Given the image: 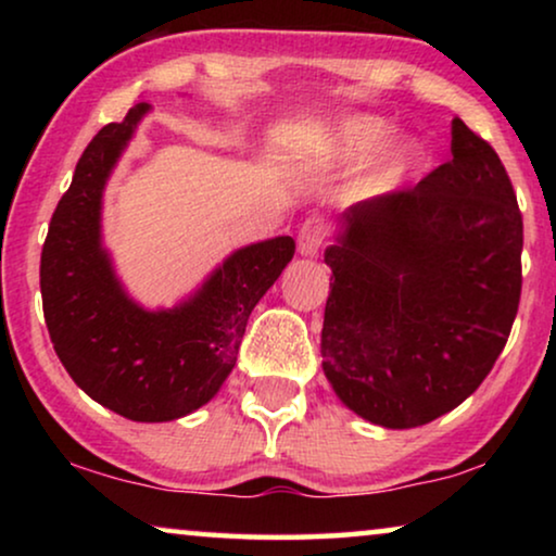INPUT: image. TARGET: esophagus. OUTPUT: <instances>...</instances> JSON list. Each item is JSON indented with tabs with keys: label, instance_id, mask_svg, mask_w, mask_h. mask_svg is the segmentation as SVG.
I'll list each match as a JSON object with an SVG mask.
<instances>
[{
	"label": "esophagus",
	"instance_id": "esophagus-1",
	"mask_svg": "<svg viewBox=\"0 0 556 556\" xmlns=\"http://www.w3.org/2000/svg\"><path fill=\"white\" fill-rule=\"evenodd\" d=\"M326 240V225L321 219H306L299 232L301 255H316Z\"/></svg>",
	"mask_w": 556,
	"mask_h": 556
}]
</instances>
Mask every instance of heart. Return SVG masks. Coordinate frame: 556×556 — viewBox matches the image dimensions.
<instances>
[{
  "instance_id": "obj_1",
  "label": "heart",
  "mask_w": 556,
  "mask_h": 556,
  "mask_svg": "<svg viewBox=\"0 0 556 556\" xmlns=\"http://www.w3.org/2000/svg\"><path fill=\"white\" fill-rule=\"evenodd\" d=\"M390 134V126L384 121L371 118V116H349L339 121L333 126V131L326 136L324 143V162L329 164H356L362 159H367L371 151L382 147V141ZM409 164V149L405 143H394L377 159L375 169L369 172V177L364 179V187L377 189L390 185L392 179H397L405 166Z\"/></svg>"
}]
</instances>
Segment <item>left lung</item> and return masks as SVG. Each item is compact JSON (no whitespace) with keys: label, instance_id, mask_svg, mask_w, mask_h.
Returning <instances> with one entry per match:
<instances>
[{"label":"left lung","instance_id":"8db88e82","mask_svg":"<svg viewBox=\"0 0 556 556\" xmlns=\"http://www.w3.org/2000/svg\"><path fill=\"white\" fill-rule=\"evenodd\" d=\"M451 162L415 187L349 207L324 253V375L382 428L432 422L470 397L511 333L523 223L489 141L460 118Z\"/></svg>","mask_w":556,"mask_h":556}]
</instances>
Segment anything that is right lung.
<instances>
[{
    "label": "right lung",
    "mask_w": 556,
    "mask_h": 556,
    "mask_svg": "<svg viewBox=\"0 0 556 556\" xmlns=\"http://www.w3.org/2000/svg\"><path fill=\"white\" fill-rule=\"evenodd\" d=\"M149 103L103 126L52 212L40 257L45 324L67 375L98 405L166 422L207 405L238 362L250 311L295 253L288 235L232 253L192 299L147 311L131 301L101 245V200Z\"/></svg>",
    "instance_id": "obj_1"
}]
</instances>
